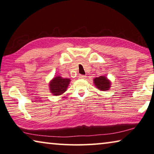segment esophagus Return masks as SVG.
<instances>
[{
  "instance_id": "1",
  "label": "esophagus",
  "mask_w": 154,
  "mask_h": 154,
  "mask_svg": "<svg viewBox=\"0 0 154 154\" xmlns=\"http://www.w3.org/2000/svg\"><path fill=\"white\" fill-rule=\"evenodd\" d=\"M79 79H86V75H79Z\"/></svg>"
}]
</instances>
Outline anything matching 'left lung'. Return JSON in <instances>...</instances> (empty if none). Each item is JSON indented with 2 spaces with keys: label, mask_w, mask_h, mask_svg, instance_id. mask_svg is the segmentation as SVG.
Here are the masks:
<instances>
[{
  "label": "left lung",
  "mask_w": 154,
  "mask_h": 154,
  "mask_svg": "<svg viewBox=\"0 0 154 154\" xmlns=\"http://www.w3.org/2000/svg\"><path fill=\"white\" fill-rule=\"evenodd\" d=\"M94 83L95 87L102 91H106L110 89L111 86V82L107 77L104 75H101L100 77H96L94 79Z\"/></svg>",
  "instance_id": "obj_1"
}]
</instances>
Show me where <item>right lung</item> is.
Instances as JSON below:
<instances>
[{
    "mask_svg": "<svg viewBox=\"0 0 154 154\" xmlns=\"http://www.w3.org/2000/svg\"><path fill=\"white\" fill-rule=\"evenodd\" d=\"M71 80L60 75L54 77L49 82V90L54 95H60L66 91Z\"/></svg>",
    "mask_w": 154,
    "mask_h": 154,
    "instance_id": "1",
    "label": "right lung"
}]
</instances>
